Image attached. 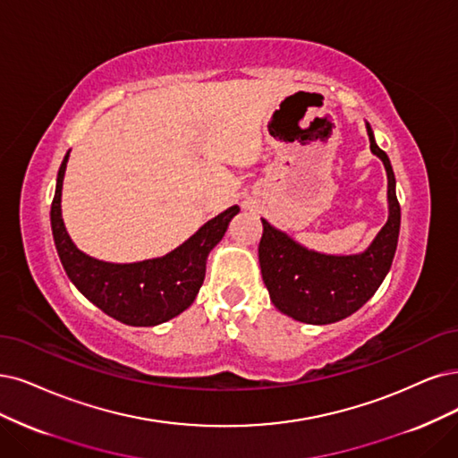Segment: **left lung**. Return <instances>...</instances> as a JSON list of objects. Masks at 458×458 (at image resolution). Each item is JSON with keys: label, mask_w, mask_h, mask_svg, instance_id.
I'll use <instances>...</instances> for the list:
<instances>
[{"label": "left lung", "mask_w": 458, "mask_h": 458, "mask_svg": "<svg viewBox=\"0 0 458 458\" xmlns=\"http://www.w3.org/2000/svg\"><path fill=\"white\" fill-rule=\"evenodd\" d=\"M369 148L383 162L388 179V218L379 233L357 255H327L294 242L262 218L259 245L260 272L274 306L308 325L337 323L376 294L393 266L400 233L396 179L386 152L376 143L366 123Z\"/></svg>", "instance_id": "8db88e82"}]
</instances>
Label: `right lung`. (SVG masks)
Wrapping results in <instances>:
<instances>
[{
  "instance_id": "1",
  "label": "right lung",
  "mask_w": 458,
  "mask_h": 458,
  "mask_svg": "<svg viewBox=\"0 0 458 458\" xmlns=\"http://www.w3.org/2000/svg\"><path fill=\"white\" fill-rule=\"evenodd\" d=\"M70 152L58 169L56 192L50 206V226L60 262L79 293L96 308L130 327H157L192 306L206 277L213 247L225 238L238 206L208 220L182 245L160 259L131 264L104 262L77 249L62 218V184Z\"/></svg>"
}]
</instances>
